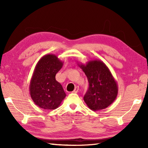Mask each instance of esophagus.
Wrapping results in <instances>:
<instances>
[{
	"label": "esophagus",
	"mask_w": 148,
	"mask_h": 148,
	"mask_svg": "<svg viewBox=\"0 0 148 148\" xmlns=\"http://www.w3.org/2000/svg\"><path fill=\"white\" fill-rule=\"evenodd\" d=\"M78 91H79V87H78V86H76V88H75L74 90L73 91V93H77V92H78Z\"/></svg>",
	"instance_id": "esophagus-1"
}]
</instances>
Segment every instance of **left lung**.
I'll list each match as a JSON object with an SVG mask.
<instances>
[{
  "mask_svg": "<svg viewBox=\"0 0 148 148\" xmlns=\"http://www.w3.org/2000/svg\"><path fill=\"white\" fill-rule=\"evenodd\" d=\"M87 77L89 88L84 96L88 107L93 111L108 108L117 97L118 84L107 65L100 60L78 64Z\"/></svg>",
  "mask_w": 148,
  "mask_h": 148,
  "instance_id": "left-lung-1",
  "label": "left lung"
}]
</instances>
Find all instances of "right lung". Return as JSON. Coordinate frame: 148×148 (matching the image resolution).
I'll use <instances>...</instances> for the list:
<instances>
[{
	"mask_svg": "<svg viewBox=\"0 0 148 148\" xmlns=\"http://www.w3.org/2000/svg\"><path fill=\"white\" fill-rule=\"evenodd\" d=\"M64 62L53 54H48L40 58L36 65L29 90L36 105L46 110L55 109L60 105L66 94L61 84L55 79Z\"/></svg>",
	"mask_w": 148,
	"mask_h": 148,
	"instance_id": "add662e5",
	"label": "right lung"
}]
</instances>
